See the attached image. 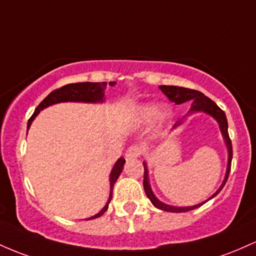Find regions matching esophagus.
<instances>
[{"label": "esophagus", "mask_w": 256, "mask_h": 256, "mask_svg": "<svg viewBox=\"0 0 256 256\" xmlns=\"http://www.w3.org/2000/svg\"><path fill=\"white\" fill-rule=\"evenodd\" d=\"M141 154H142L141 146L132 144V146H130V147H128V150H126L125 156H126V159H136V158H138Z\"/></svg>", "instance_id": "34e87169"}]
</instances>
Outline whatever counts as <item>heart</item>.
Instances as JSON below:
<instances>
[{
  "label": "heart",
  "mask_w": 256,
  "mask_h": 256,
  "mask_svg": "<svg viewBox=\"0 0 256 256\" xmlns=\"http://www.w3.org/2000/svg\"><path fill=\"white\" fill-rule=\"evenodd\" d=\"M156 113H158V106H154V104L146 106L144 108L142 109V118L144 120H150V118H153ZM160 116L164 118V113L160 114Z\"/></svg>",
  "instance_id": "1"
}]
</instances>
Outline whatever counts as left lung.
Returning <instances> with one entry per match:
<instances>
[{
	"mask_svg": "<svg viewBox=\"0 0 256 256\" xmlns=\"http://www.w3.org/2000/svg\"><path fill=\"white\" fill-rule=\"evenodd\" d=\"M159 88L162 90V94H165L171 102H175L176 104H181V103L188 102V100H193L192 108H190V112H204V113H208L212 115V118H215L218 120V125H220L221 132L224 134V142H226L227 148H228V164H227V171H226V178H224L221 187L216 190L215 194H212L209 199L214 198L215 196H218L220 193V190H222L224 184L227 182V178H228V174L230 170H231V162H232V142L231 138L228 136V124H227V119H226V114L222 109L220 108L214 100H210L209 97H206V94H203L202 92L196 91V90H190V88H186V87H178V86H166V85H162L159 86ZM181 124V120L176 122L175 125H174V128H178V126ZM144 166V176H143V187H144V192L147 194L148 198L150 199L152 204L154 206L158 208L160 210H164V212H190V210L196 209V208H199L200 206H203L206 202L203 203L198 204V206H186V208H178V206H168V204L162 203L159 199H156V196L153 194L152 192L150 184H148V170H147V165L143 164ZM208 199V200H209Z\"/></svg>",
	"mask_w": 256,
	"mask_h": 256,
	"instance_id": "obj_1",
	"label": "left lung"
}]
</instances>
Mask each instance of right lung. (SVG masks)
<instances>
[{
    "label": "right lung",
    "mask_w": 256,
    "mask_h": 256,
    "mask_svg": "<svg viewBox=\"0 0 256 256\" xmlns=\"http://www.w3.org/2000/svg\"><path fill=\"white\" fill-rule=\"evenodd\" d=\"M114 82H109V85H113ZM106 88V82H78V84H69L60 88L54 90L50 94L44 98V100L36 106L35 112L32 115V118L28 122V128L32 125V120L35 119V116L40 113L44 108H47L48 106L56 104V103L60 102H87V103H94V102H103V97H104V90ZM124 164H125V159L120 158L115 162L113 170L110 172V196H109L108 203L106 204V206L98 212L97 215L92 216L91 218H100V215H103L108 209L109 202L112 200V194H113V187L116 182L118 178L122 174Z\"/></svg>",
    "instance_id": "right-lung-1"
}]
</instances>
